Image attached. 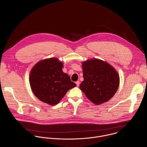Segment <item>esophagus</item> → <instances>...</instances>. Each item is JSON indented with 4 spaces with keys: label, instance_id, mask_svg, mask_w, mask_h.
<instances>
[{
    "label": "esophagus",
    "instance_id": "1",
    "mask_svg": "<svg viewBox=\"0 0 147 147\" xmlns=\"http://www.w3.org/2000/svg\"><path fill=\"white\" fill-rule=\"evenodd\" d=\"M76 84L77 85V86H79V85H80V82H79V81H77V82H76Z\"/></svg>",
    "mask_w": 147,
    "mask_h": 147
}]
</instances>
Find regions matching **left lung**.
I'll return each mask as SVG.
<instances>
[{
  "instance_id": "1",
  "label": "left lung",
  "mask_w": 147,
  "mask_h": 147,
  "mask_svg": "<svg viewBox=\"0 0 147 147\" xmlns=\"http://www.w3.org/2000/svg\"><path fill=\"white\" fill-rule=\"evenodd\" d=\"M84 80L80 85L86 97L95 105L110 100L119 85V76L110 64L98 59L82 63Z\"/></svg>"
}]
</instances>
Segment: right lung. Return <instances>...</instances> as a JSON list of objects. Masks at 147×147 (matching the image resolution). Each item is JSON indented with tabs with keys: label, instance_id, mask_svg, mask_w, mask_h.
I'll list each match as a JSON object with an SVG mask.
<instances>
[{
	"label": "right lung",
	"instance_id": "1",
	"mask_svg": "<svg viewBox=\"0 0 147 147\" xmlns=\"http://www.w3.org/2000/svg\"><path fill=\"white\" fill-rule=\"evenodd\" d=\"M63 63L57 58L43 59L32 68L29 83L33 94L43 102L58 104L67 92L76 86L62 71Z\"/></svg>",
	"mask_w": 147,
	"mask_h": 147
}]
</instances>
